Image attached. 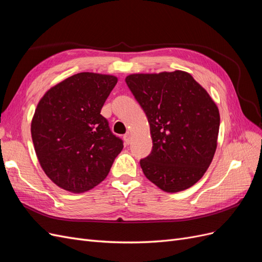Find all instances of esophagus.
Here are the masks:
<instances>
[{
  "mask_svg": "<svg viewBox=\"0 0 262 262\" xmlns=\"http://www.w3.org/2000/svg\"><path fill=\"white\" fill-rule=\"evenodd\" d=\"M123 140H124L125 144H130V142H131V134H130L129 132L125 133V134L123 135Z\"/></svg>",
  "mask_w": 262,
  "mask_h": 262,
  "instance_id": "1",
  "label": "esophagus"
}]
</instances>
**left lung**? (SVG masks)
<instances>
[{"label":"left lung","mask_w":262,"mask_h":262,"mask_svg":"<svg viewBox=\"0 0 262 262\" xmlns=\"http://www.w3.org/2000/svg\"><path fill=\"white\" fill-rule=\"evenodd\" d=\"M125 82L150 128L152 148L140 160L144 174L165 192L191 187L208 169L217 148V105L181 70L130 75Z\"/></svg>","instance_id":"8db88e82"}]
</instances>
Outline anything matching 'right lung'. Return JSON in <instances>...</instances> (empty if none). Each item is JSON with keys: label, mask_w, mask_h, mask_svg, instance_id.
I'll use <instances>...</instances> for the list:
<instances>
[{"label": "right lung", "mask_w": 262, "mask_h": 262, "mask_svg": "<svg viewBox=\"0 0 262 262\" xmlns=\"http://www.w3.org/2000/svg\"><path fill=\"white\" fill-rule=\"evenodd\" d=\"M117 81L80 73L50 89L37 106L31 122L35 154L45 174L66 191L82 193L100 184L123 148L101 115Z\"/></svg>", "instance_id": "add662e5"}]
</instances>
